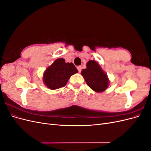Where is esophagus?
I'll return each instance as SVG.
<instances>
[{"instance_id": "34e87169", "label": "esophagus", "mask_w": 151, "mask_h": 151, "mask_svg": "<svg viewBox=\"0 0 151 151\" xmlns=\"http://www.w3.org/2000/svg\"><path fill=\"white\" fill-rule=\"evenodd\" d=\"M77 70H78L79 72L80 73V72H81V69H82V67H81V66H77Z\"/></svg>"}]
</instances>
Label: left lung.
I'll use <instances>...</instances> for the list:
<instances>
[{
  "label": "left lung",
  "mask_w": 151,
  "mask_h": 151,
  "mask_svg": "<svg viewBox=\"0 0 151 151\" xmlns=\"http://www.w3.org/2000/svg\"><path fill=\"white\" fill-rule=\"evenodd\" d=\"M86 68L81 71L87 85L95 92L102 93L109 86V80L107 74L95 60H90L86 63Z\"/></svg>",
  "instance_id": "1"
}]
</instances>
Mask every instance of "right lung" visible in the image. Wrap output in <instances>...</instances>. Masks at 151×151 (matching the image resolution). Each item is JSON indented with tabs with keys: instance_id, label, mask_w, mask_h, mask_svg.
Returning <instances> with one entry per match:
<instances>
[{
	"instance_id": "obj_1",
	"label": "right lung",
	"mask_w": 151,
	"mask_h": 151,
	"mask_svg": "<svg viewBox=\"0 0 151 151\" xmlns=\"http://www.w3.org/2000/svg\"><path fill=\"white\" fill-rule=\"evenodd\" d=\"M78 72L72 62L66 63L65 59H56L46 68L43 75L44 84L50 89H58L65 86L71 76Z\"/></svg>"
}]
</instances>
